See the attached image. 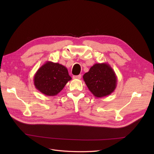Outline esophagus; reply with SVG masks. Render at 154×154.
<instances>
[{
  "instance_id": "34e87169",
  "label": "esophagus",
  "mask_w": 154,
  "mask_h": 154,
  "mask_svg": "<svg viewBox=\"0 0 154 154\" xmlns=\"http://www.w3.org/2000/svg\"><path fill=\"white\" fill-rule=\"evenodd\" d=\"M72 78L74 79H80L82 78V75L81 74H79V75H76V76H73Z\"/></svg>"
}]
</instances>
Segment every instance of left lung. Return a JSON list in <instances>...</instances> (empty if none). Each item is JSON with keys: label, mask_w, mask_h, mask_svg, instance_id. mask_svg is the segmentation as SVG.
I'll return each instance as SVG.
<instances>
[{"label": "left lung", "mask_w": 154, "mask_h": 154, "mask_svg": "<svg viewBox=\"0 0 154 154\" xmlns=\"http://www.w3.org/2000/svg\"><path fill=\"white\" fill-rule=\"evenodd\" d=\"M83 78L88 89L97 98L110 95L117 86V76L107 63H95Z\"/></svg>", "instance_id": "obj_1"}]
</instances>
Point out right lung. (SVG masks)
I'll use <instances>...</instances> for the list:
<instances>
[{
    "instance_id": "add662e5",
    "label": "right lung",
    "mask_w": 154,
    "mask_h": 154,
    "mask_svg": "<svg viewBox=\"0 0 154 154\" xmlns=\"http://www.w3.org/2000/svg\"><path fill=\"white\" fill-rule=\"evenodd\" d=\"M71 79L66 67L48 61L35 73L34 85L42 94L53 96L57 95Z\"/></svg>"
}]
</instances>
